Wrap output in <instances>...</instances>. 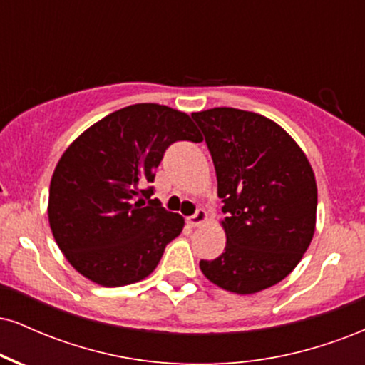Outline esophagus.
<instances>
[{"label":"esophagus","mask_w":365,"mask_h":365,"mask_svg":"<svg viewBox=\"0 0 365 365\" xmlns=\"http://www.w3.org/2000/svg\"><path fill=\"white\" fill-rule=\"evenodd\" d=\"M206 220H207V212L204 211V209H197L195 215L187 217V225L190 226V228H195V226L202 225Z\"/></svg>","instance_id":"obj_1"}]
</instances>
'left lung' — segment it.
Here are the masks:
<instances>
[{
  "instance_id": "1",
  "label": "left lung",
  "mask_w": 365,
  "mask_h": 365,
  "mask_svg": "<svg viewBox=\"0 0 365 365\" xmlns=\"http://www.w3.org/2000/svg\"><path fill=\"white\" fill-rule=\"evenodd\" d=\"M225 204V252L200 261L204 276L249 295L279 283L314 237L317 187L302 149L266 116L235 108L194 113Z\"/></svg>"
}]
</instances>
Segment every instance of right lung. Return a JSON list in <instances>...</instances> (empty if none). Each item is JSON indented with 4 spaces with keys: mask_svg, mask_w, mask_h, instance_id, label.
<instances>
[{
    "mask_svg": "<svg viewBox=\"0 0 365 365\" xmlns=\"http://www.w3.org/2000/svg\"><path fill=\"white\" fill-rule=\"evenodd\" d=\"M178 140H202L190 116L142 103L104 116L63 153L49 187V225L68 262L91 282H140L180 235L183 217L153 199L150 187Z\"/></svg>",
    "mask_w": 365,
    "mask_h": 365,
    "instance_id": "1",
    "label": "right lung"
}]
</instances>
